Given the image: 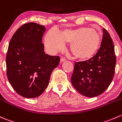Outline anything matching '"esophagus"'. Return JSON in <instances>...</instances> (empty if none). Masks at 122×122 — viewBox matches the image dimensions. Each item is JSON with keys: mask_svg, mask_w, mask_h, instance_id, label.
Returning a JSON list of instances; mask_svg holds the SVG:
<instances>
[{"mask_svg": "<svg viewBox=\"0 0 122 122\" xmlns=\"http://www.w3.org/2000/svg\"><path fill=\"white\" fill-rule=\"evenodd\" d=\"M65 60H66V59L64 57H61V59H60V61H61V62H64V61H65Z\"/></svg>", "mask_w": 122, "mask_h": 122, "instance_id": "esophagus-1", "label": "esophagus"}]
</instances>
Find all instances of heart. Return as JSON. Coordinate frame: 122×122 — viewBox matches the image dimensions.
Wrapping results in <instances>:
<instances>
[{
    "instance_id": "obj_1",
    "label": "heart",
    "mask_w": 122,
    "mask_h": 122,
    "mask_svg": "<svg viewBox=\"0 0 122 122\" xmlns=\"http://www.w3.org/2000/svg\"><path fill=\"white\" fill-rule=\"evenodd\" d=\"M45 45L51 52L61 50L64 42L70 43V48L73 56L78 60H89L98 52L101 44L99 33L88 27L76 29L65 28L60 32L51 29L46 34Z\"/></svg>"
}]
</instances>
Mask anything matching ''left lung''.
I'll return each mask as SVG.
<instances>
[{
  "mask_svg": "<svg viewBox=\"0 0 122 122\" xmlns=\"http://www.w3.org/2000/svg\"><path fill=\"white\" fill-rule=\"evenodd\" d=\"M101 47L94 57L76 62L71 83L78 92L87 97L102 94L112 82L116 66V56L109 34L103 29Z\"/></svg>",
  "mask_w": 122,
  "mask_h": 122,
  "instance_id": "left-lung-1",
  "label": "left lung"
}]
</instances>
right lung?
Listing matches in <instances>:
<instances>
[{"label": "right lung", "mask_w": 122, "mask_h": 122, "mask_svg": "<svg viewBox=\"0 0 122 122\" xmlns=\"http://www.w3.org/2000/svg\"><path fill=\"white\" fill-rule=\"evenodd\" d=\"M44 25L28 23L10 40L6 55L7 76L18 94L26 98L39 97L49 84L51 74L60 57L46 54L42 37Z\"/></svg>", "instance_id": "add662e5"}]
</instances>
